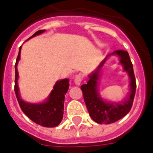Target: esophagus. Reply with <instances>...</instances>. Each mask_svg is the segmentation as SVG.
<instances>
[{"label": "esophagus", "instance_id": "obj_1", "mask_svg": "<svg viewBox=\"0 0 153 153\" xmlns=\"http://www.w3.org/2000/svg\"><path fill=\"white\" fill-rule=\"evenodd\" d=\"M82 79H83V76H82V74H76L74 78V83L78 86L81 84L82 81Z\"/></svg>", "mask_w": 153, "mask_h": 153}]
</instances>
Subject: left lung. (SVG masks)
<instances>
[{
  "label": "left lung",
  "mask_w": 153,
  "mask_h": 153,
  "mask_svg": "<svg viewBox=\"0 0 153 153\" xmlns=\"http://www.w3.org/2000/svg\"><path fill=\"white\" fill-rule=\"evenodd\" d=\"M117 54L120 58V63L123 66L124 71L129 74L130 82V93L128 97L121 103H110L102 101L97 92V80L100 69L106 61L102 62L98 67L97 71L90 75V79L86 84L81 86L82 95L85 103L91 117L98 123H111L118 121L125 116L131 110L133 104L134 97L136 94V82L133 71V66L129 57L128 51L123 50L115 51L111 54ZM109 54V55H111ZM108 55V56H109Z\"/></svg>",
  "instance_id": "1"
}]
</instances>
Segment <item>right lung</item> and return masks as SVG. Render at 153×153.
I'll return each instance as SVG.
<instances>
[{
    "label": "right lung",
    "instance_id": "add662e5",
    "mask_svg": "<svg viewBox=\"0 0 153 153\" xmlns=\"http://www.w3.org/2000/svg\"><path fill=\"white\" fill-rule=\"evenodd\" d=\"M44 31L45 30H38L30 38L34 37L36 35L40 34ZM21 48L22 46H20L19 53L15 63L14 85L15 94L17 96L20 108L22 111L34 123L46 128L56 127L61 123L62 120L63 118L64 100H65V95L69 88V79H65L57 82L50 97L45 102L41 104H31L22 101L18 93V87H17L18 73L17 70V62L20 59Z\"/></svg>",
    "mask_w": 153,
    "mask_h": 153
}]
</instances>
